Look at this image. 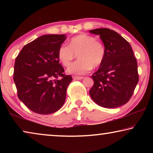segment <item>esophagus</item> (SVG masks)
Here are the masks:
<instances>
[{"instance_id":"34e87169","label":"esophagus","mask_w":153,"mask_h":153,"mask_svg":"<svg viewBox=\"0 0 153 153\" xmlns=\"http://www.w3.org/2000/svg\"><path fill=\"white\" fill-rule=\"evenodd\" d=\"M73 78H74V79L80 80V79H82L83 78H84V77L83 76H74Z\"/></svg>"}]
</instances>
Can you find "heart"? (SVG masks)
I'll list each match as a JSON object with an SVG mask.
<instances>
[{"mask_svg": "<svg viewBox=\"0 0 153 153\" xmlns=\"http://www.w3.org/2000/svg\"><path fill=\"white\" fill-rule=\"evenodd\" d=\"M106 47L100 41L86 33L74 36L69 40V46L61 45L58 49L59 60L65 67L68 66L77 54L79 61L67 68V72L75 75L86 74L92 68H97L104 62Z\"/></svg>", "mask_w": 153, "mask_h": 153, "instance_id": "heart-1", "label": "heart"}]
</instances>
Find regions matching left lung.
I'll return each mask as SVG.
<instances>
[{
    "instance_id": "8db88e82",
    "label": "left lung",
    "mask_w": 153,
    "mask_h": 153,
    "mask_svg": "<svg viewBox=\"0 0 153 153\" xmlns=\"http://www.w3.org/2000/svg\"><path fill=\"white\" fill-rule=\"evenodd\" d=\"M99 35L106 47L104 62L92 74V99L100 107L116 108L130 99L139 77L137 61L129 43L115 31L98 28L90 31Z\"/></svg>"
}]
</instances>
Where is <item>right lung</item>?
Masks as SVG:
<instances>
[{"mask_svg": "<svg viewBox=\"0 0 153 153\" xmlns=\"http://www.w3.org/2000/svg\"><path fill=\"white\" fill-rule=\"evenodd\" d=\"M65 34H48L25 45L15 59L13 79L19 99L33 112L48 115L63 105L72 81L59 63Z\"/></svg>", "mask_w": 153, "mask_h": 153, "instance_id": "add662e5", "label": "right lung"}]
</instances>
